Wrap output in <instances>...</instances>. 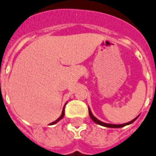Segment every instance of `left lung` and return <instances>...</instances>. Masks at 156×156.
Here are the masks:
<instances>
[{"instance_id": "obj_1", "label": "left lung", "mask_w": 156, "mask_h": 156, "mask_svg": "<svg viewBox=\"0 0 156 156\" xmlns=\"http://www.w3.org/2000/svg\"><path fill=\"white\" fill-rule=\"evenodd\" d=\"M89 116H90V118L93 120L94 122H95V123L99 124V125H101V126H103V127H111V128H119V127H125V126H127V125H129V124H132L133 122H134L135 120L137 119L139 116H137V117H135L134 119H133L130 122H128L127 123H123V124H111V123H105V122H101L99 119H97L95 116H94L93 114H92V112H91V110L89 109Z\"/></svg>"}]
</instances>
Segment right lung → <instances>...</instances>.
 <instances>
[{
  "label": "right lung",
  "instance_id": "obj_1",
  "mask_svg": "<svg viewBox=\"0 0 156 156\" xmlns=\"http://www.w3.org/2000/svg\"><path fill=\"white\" fill-rule=\"evenodd\" d=\"M66 104H67V103H66ZM66 104H65V105H66ZM65 105H64V107H63V109H62V115H61V116H60L59 118H58V119H57V120H55V122H51V123H50V125H54V124L57 123V122H59L60 120H62V118H63V116H64V115H65Z\"/></svg>",
  "mask_w": 156,
  "mask_h": 156
}]
</instances>
